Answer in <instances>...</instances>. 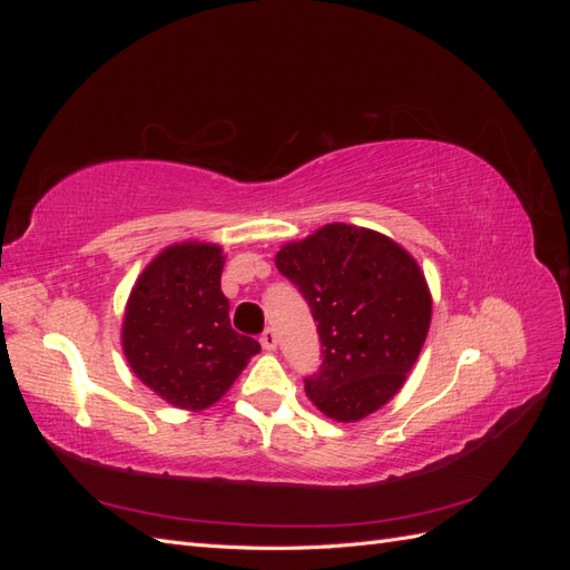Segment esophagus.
Here are the masks:
<instances>
[{
  "label": "esophagus",
  "instance_id": "esophagus-1",
  "mask_svg": "<svg viewBox=\"0 0 570 570\" xmlns=\"http://www.w3.org/2000/svg\"><path fill=\"white\" fill-rule=\"evenodd\" d=\"M258 342H262V347H264L266 352H273L275 344H278V337H275L273 327H266V331H264L262 335H258Z\"/></svg>",
  "mask_w": 570,
  "mask_h": 570
}]
</instances>
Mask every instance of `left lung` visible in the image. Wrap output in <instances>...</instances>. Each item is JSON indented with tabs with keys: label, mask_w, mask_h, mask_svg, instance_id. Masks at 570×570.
Listing matches in <instances>:
<instances>
[{
	"label": "left lung",
	"mask_w": 570,
	"mask_h": 570,
	"mask_svg": "<svg viewBox=\"0 0 570 570\" xmlns=\"http://www.w3.org/2000/svg\"><path fill=\"white\" fill-rule=\"evenodd\" d=\"M275 266L318 323L323 361L304 377L308 400L342 423L387 404L416 364L433 312L419 264L381 233L331 223L285 245Z\"/></svg>",
	"instance_id": "8db88e82"
}]
</instances>
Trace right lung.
<instances>
[{
    "label": "right lung",
    "instance_id": "right-lung-1",
    "mask_svg": "<svg viewBox=\"0 0 570 570\" xmlns=\"http://www.w3.org/2000/svg\"><path fill=\"white\" fill-rule=\"evenodd\" d=\"M220 271V247L174 245L145 268L128 299V364L147 387L180 409L202 411L218 402L262 350L254 337L230 327Z\"/></svg>",
    "mask_w": 570,
    "mask_h": 570
}]
</instances>
